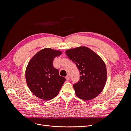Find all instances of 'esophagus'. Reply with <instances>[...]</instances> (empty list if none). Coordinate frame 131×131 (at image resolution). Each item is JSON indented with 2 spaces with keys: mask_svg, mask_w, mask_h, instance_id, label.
Masks as SVG:
<instances>
[{
  "mask_svg": "<svg viewBox=\"0 0 131 131\" xmlns=\"http://www.w3.org/2000/svg\"><path fill=\"white\" fill-rule=\"evenodd\" d=\"M70 78V75H69V74H67V76L66 77V80H69Z\"/></svg>",
  "mask_w": 131,
  "mask_h": 131,
  "instance_id": "34e87169",
  "label": "esophagus"
}]
</instances>
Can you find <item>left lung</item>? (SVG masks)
<instances>
[{
    "label": "left lung",
    "mask_w": 131,
    "mask_h": 131,
    "mask_svg": "<svg viewBox=\"0 0 131 131\" xmlns=\"http://www.w3.org/2000/svg\"><path fill=\"white\" fill-rule=\"evenodd\" d=\"M66 54L76 64L80 72V80L73 85L75 94L84 100L97 97L106 83L107 70L104 61L86 47L68 49Z\"/></svg>",
    "instance_id": "8db88e82"
}]
</instances>
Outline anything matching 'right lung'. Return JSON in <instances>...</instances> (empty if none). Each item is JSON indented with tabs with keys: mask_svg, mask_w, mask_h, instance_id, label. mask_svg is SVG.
<instances>
[{
	"mask_svg": "<svg viewBox=\"0 0 131 131\" xmlns=\"http://www.w3.org/2000/svg\"><path fill=\"white\" fill-rule=\"evenodd\" d=\"M61 54L60 51L45 48L34 55L27 66V85L31 91L41 99L49 100L56 97L66 81L53 66L54 58Z\"/></svg>",
	"mask_w": 131,
	"mask_h": 131,
	"instance_id": "1",
	"label": "right lung"
}]
</instances>
